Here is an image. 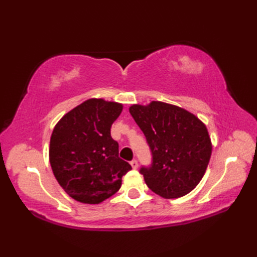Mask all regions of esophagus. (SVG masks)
I'll list each match as a JSON object with an SVG mask.
<instances>
[{
	"label": "esophagus",
	"mask_w": 257,
	"mask_h": 257,
	"mask_svg": "<svg viewBox=\"0 0 257 257\" xmlns=\"http://www.w3.org/2000/svg\"><path fill=\"white\" fill-rule=\"evenodd\" d=\"M130 165H132L133 169H138V161L136 159H134L132 162H130Z\"/></svg>",
	"instance_id": "1"
}]
</instances>
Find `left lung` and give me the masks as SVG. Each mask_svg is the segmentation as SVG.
I'll use <instances>...</instances> for the list:
<instances>
[{"label": "left lung", "mask_w": 257, "mask_h": 257, "mask_svg": "<svg viewBox=\"0 0 257 257\" xmlns=\"http://www.w3.org/2000/svg\"><path fill=\"white\" fill-rule=\"evenodd\" d=\"M129 112L152 154V166L140 170L148 188L165 199L191 192L203 178L212 154L206 125L187 109L163 101L135 103Z\"/></svg>", "instance_id": "obj_1"}]
</instances>
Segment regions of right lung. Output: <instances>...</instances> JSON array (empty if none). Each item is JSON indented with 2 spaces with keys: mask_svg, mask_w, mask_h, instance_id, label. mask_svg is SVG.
I'll use <instances>...</instances> for the list:
<instances>
[{
  "mask_svg": "<svg viewBox=\"0 0 257 257\" xmlns=\"http://www.w3.org/2000/svg\"><path fill=\"white\" fill-rule=\"evenodd\" d=\"M122 103L90 98L65 113L51 136L50 163L57 182L70 198L99 204L121 187L132 166L119 158L110 128Z\"/></svg>",
  "mask_w": 257,
  "mask_h": 257,
  "instance_id": "obj_1",
  "label": "right lung"
}]
</instances>
